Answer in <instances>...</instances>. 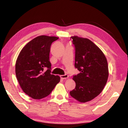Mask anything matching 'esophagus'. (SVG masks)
<instances>
[{
	"mask_svg": "<svg viewBox=\"0 0 128 128\" xmlns=\"http://www.w3.org/2000/svg\"><path fill=\"white\" fill-rule=\"evenodd\" d=\"M60 78L64 80V79H66L68 78V74H64V75H61L60 76Z\"/></svg>",
	"mask_w": 128,
	"mask_h": 128,
	"instance_id": "obj_1",
	"label": "esophagus"
}]
</instances>
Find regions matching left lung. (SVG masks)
Returning a JSON list of instances; mask_svg holds the SVG:
<instances>
[{
  "mask_svg": "<svg viewBox=\"0 0 128 128\" xmlns=\"http://www.w3.org/2000/svg\"><path fill=\"white\" fill-rule=\"evenodd\" d=\"M75 46V67L80 73L74 76V89L71 96L81 103L94 99L102 92L109 75L107 59L102 51L88 38L71 36Z\"/></svg>",
  "mask_w": 128,
  "mask_h": 128,
  "instance_id": "1",
  "label": "left lung"
}]
</instances>
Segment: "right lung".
I'll use <instances>...</instances> for the list:
<instances>
[{"instance_id": "add662e5", "label": "right lung", "mask_w": 128, "mask_h": 128, "mask_svg": "<svg viewBox=\"0 0 128 128\" xmlns=\"http://www.w3.org/2000/svg\"><path fill=\"white\" fill-rule=\"evenodd\" d=\"M59 38L40 36L28 42L17 57L15 73L24 92L34 99L44 98L59 83V76L51 74L49 60L52 43ZM44 68L48 69L44 72Z\"/></svg>"}]
</instances>
